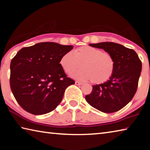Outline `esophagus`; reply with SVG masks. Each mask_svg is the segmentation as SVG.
Returning a JSON list of instances; mask_svg holds the SVG:
<instances>
[{"instance_id":"esophagus-1","label":"esophagus","mask_w":150,"mask_h":150,"mask_svg":"<svg viewBox=\"0 0 150 150\" xmlns=\"http://www.w3.org/2000/svg\"><path fill=\"white\" fill-rule=\"evenodd\" d=\"M83 84V83L79 82V81H75V84L76 85H81Z\"/></svg>"}]
</instances>
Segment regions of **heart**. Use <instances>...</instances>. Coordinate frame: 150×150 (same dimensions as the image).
I'll list each match as a JSON object with an SVG mask.
<instances>
[{
  "mask_svg": "<svg viewBox=\"0 0 150 150\" xmlns=\"http://www.w3.org/2000/svg\"><path fill=\"white\" fill-rule=\"evenodd\" d=\"M59 64L68 75L73 74L82 66L83 69L75 73L74 77L81 81L91 79L92 83L96 84L110 80L115 66L111 54L90 46L76 49L73 54L69 52L64 54Z\"/></svg>",
  "mask_w": 150,
  "mask_h": 150,
  "instance_id": "heart-1",
  "label": "heart"
}]
</instances>
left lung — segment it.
<instances>
[{
  "label": "left lung",
  "instance_id": "left-lung-1",
  "mask_svg": "<svg viewBox=\"0 0 150 150\" xmlns=\"http://www.w3.org/2000/svg\"><path fill=\"white\" fill-rule=\"evenodd\" d=\"M111 54L115 62V71L110 80L92 86L86 95V102L103 113H113L128 104L137 92L142 71V62L132 49L111 42L90 44Z\"/></svg>",
  "mask_w": 150,
  "mask_h": 150
}]
</instances>
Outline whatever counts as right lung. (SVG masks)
Instances as JSON below:
<instances>
[{"label":"right lung","instance_id":"1","mask_svg":"<svg viewBox=\"0 0 150 150\" xmlns=\"http://www.w3.org/2000/svg\"><path fill=\"white\" fill-rule=\"evenodd\" d=\"M73 48L56 42H40L21 48L13 57L10 63V88L24 110L43 115L59 104L65 90L75 84L59 64L62 56Z\"/></svg>","mask_w":150,"mask_h":150}]
</instances>
